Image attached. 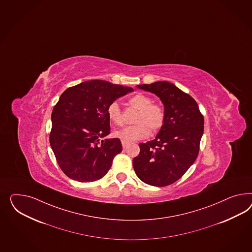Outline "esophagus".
<instances>
[{
    "label": "esophagus",
    "mask_w": 252,
    "mask_h": 252,
    "mask_svg": "<svg viewBox=\"0 0 252 252\" xmlns=\"http://www.w3.org/2000/svg\"><path fill=\"white\" fill-rule=\"evenodd\" d=\"M122 144H123V148H125V147H127V146H128L129 143H128V142H124V141H122Z\"/></svg>",
    "instance_id": "1"
}]
</instances>
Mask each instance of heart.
Here are the masks:
<instances>
[{"label": "heart", "mask_w": 252, "mask_h": 252, "mask_svg": "<svg viewBox=\"0 0 252 252\" xmlns=\"http://www.w3.org/2000/svg\"><path fill=\"white\" fill-rule=\"evenodd\" d=\"M130 106L139 110L135 123L132 126H126L114 132L117 138L124 142H134L149 136L152 131H158L164 125L165 109L158 103H152V98L144 94H136L129 99ZM107 114L110 123L116 126L123 123L122 110L117 102H111L107 108Z\"/></svg>", "instance_id": "obj_1"}]
</instances>
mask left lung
<instances>
[{"mask_svg": "<svg viewBox=\"0 0 252 252\" xmlns=\"http://www.w3.org/2000/svg\"><path fill=\"white\" fill-rule=\"evenodd\" d=\"M137 87L158 96L165 120L155 140L139 144L133 168L144 183L168 186L180 180L197 158L204 119L197 102L172 83L160 81Z\"/></svg>", "mask_w": 252, "mask_h": 252, "instance_id": "left-lung-1", "label": "left lung"}]
</instances>
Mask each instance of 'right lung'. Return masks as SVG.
<instances>
[{"label":"right lung","instance_id":"right-lung-1","mask_svg":"<svg viewBox=\"0 0 252 252\" xmlns=\"http://www.w3.org/2000/svg\"><path fill=\"white\" fill-rule=\"evenodd\" d=\"M132 91L131 87L91 80L62 94L51 113L50 144L67 177L92 182L108 173L123 145L119 138L102 140L110 133L107 108Z\"/></svg>","mask_w":252,"mask_h":252}]
</instances>
